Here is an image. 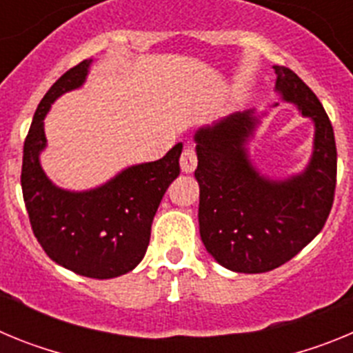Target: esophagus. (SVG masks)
Listing matches in <instances>:
<instances>
[{
    "label": "esophagus",
    "instance_id": "esophagus-1",
    "mask_svg": "<svg viewBox=\"0 0 353 353\" xmlns=\"http://www.w3.org/2000/svg\"><path fill=\"white\" fill-rule=\"evenodd\" d=\"M196 164H198V157H196L194 146L187 145L182 152V157H180V168H182L183 173H192L196 170Z\"/></svg>",
    "mask_w": 353,
    "mask_h": 353
}]
</instances>
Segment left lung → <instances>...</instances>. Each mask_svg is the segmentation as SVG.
<instances>
[{
  "label": "left lung",
  "mask_w": 353,
  "mask_h": 353,
  "mask_svg": "<svg viewBox=\"0 0 353 353\" xmlns=\"http://www.w3.org/2000/svg\"><path fill=\"white\" fill-rule=\"evenodd\" d=\"M274 70L276 92L314 123L313 155L302 173L272 180L252 166L248 143L260 123L252 109L194 134L199 235L233 272H269L292 260L322 232L334 201L338 152L325 109L295 72Z\"/></svg>",
  "instance_id": "obj_1"
}]
</instances>
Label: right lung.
I'll use <instances>...</instances> for the list:
<instances>
[{
	"label": "right lung",
	"instance_id": "right-lung-1",
	"mask_svg": "<svg viewBox=\"0 0 353 353\" xmlns=\"http://www.w3.org/2000/svg\"><path fill=\"white\" fill-rule=\"evenodd\" d=\"M92 61L65 72L40 101L24 141L21 185L31 230L46 254L79 276L111 279L130 272L145 256L155 212L180 174L182 143L159 161L127 168L90 191L56 187L39 159L48 143L43 118L58 97L83 86Z\"/></svg>",
	"mask_w": 353,
	"mask_h": 353
}]
</instances>
